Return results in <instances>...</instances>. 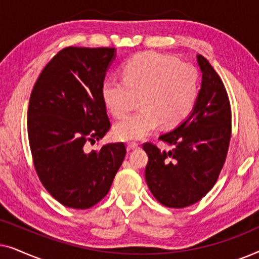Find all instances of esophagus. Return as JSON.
Instances as JSON below:
<instances>
[{
	"instance_id": "obj_1",
	"label": "esophagus",
	"mask_w": 259,
	"mask_h": 259,
	"mask_svg": "<svg viewBox=\"0 0 259 259\" xmlns=\"http://www.w3.org/2000/svg\"><path fill=\"white\" fill-rule=\"evenodd\" d=\"M139 144L138 143H128L127 144V150L131 151V150H138L139 148Z\"/></svg>"
}]
</instances>
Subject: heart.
I'll use <instances>...</instances> for the list:
<instances>
[{"label": "heart", "mask_w": 259, "mask_h": 259, "mask_svg": "<svg viewBox=\"0 0 259 259\" xmlns=\"http://www.w3.org/2000/svg\"><path fill=\"white\" fill-rule=\"evenodd\" d=\"M121 75L122 80L108 79L102 83L101 98L106 108L115 118L122 119L139 97L141 109L114 126L113 136L118 140L141 139L161 121L166 127L177 126L196 105V69L172 56L139 53L123 63Z\"/></svg>", "instance_id": "b5f03b06"}]
</instances>
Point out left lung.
Masks as SVG:
<instances>
[{
    "mask_svg": "<svg viewBox=\"0 0 259 259\" xmlns=\"http://www.w3.org/2000/svg\"><path fill=\"white\" fill-rule=\"evenodd\" d=\"M203 73L196 105L176 130L159 137L171 148L144 144L148 155L145 178L166 207L190 206L214 186L231 139V106L224 83L210 62L197 55Z\"/></svg>",
    "mask_w": 259,
    "mask_h": 259,
    "instance_id": "obj_1",
    "label": "left lung"
}]
</instances>
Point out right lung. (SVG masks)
Returning a JSON list of instances; mask_svg holds the SVG:
<instances>
[{
    "mask_svg": "<svg viewBox=\"0 0 259 259\" xmlns=\"http://www.w3.org/2000/svg\"><path fill=\"white\" fill-rule=\"evenodd\" d=\"M114 58V48L66 47L31 91L27 127L34 167L45 189L67 207L98 204L125 159L123 143L86 151L111 128L101 86Z\"/></svg>",
    "mask_w": 259,
    "mask_h": 259,
    "instance_id": "add662e5",
    "label": "right lung"
}]
</instances>
